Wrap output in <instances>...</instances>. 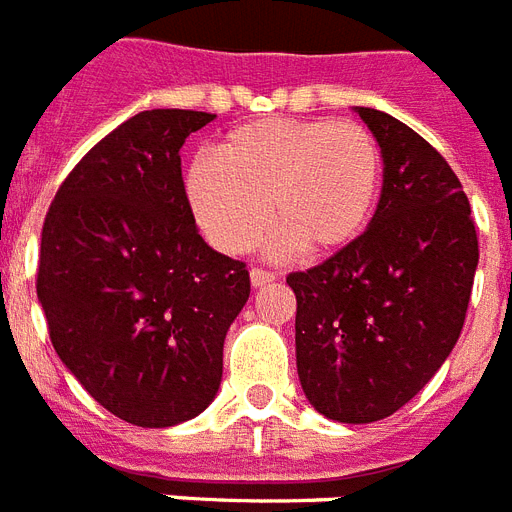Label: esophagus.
I'll return each mask as SVG.
<instances>
[{
    "mask_svg": "<svg viewBox=\"0 0 512 512\" xmlns=\"http://www.w3.org/2000/svg\"><path fill=\"white\" fill-rule=\"evenodd\" d=\"M275 280H277L275 272H269V269H261V267H251V282L256 285V288L269 285V282H275Z\"/></svg>",
    "mask_w": 512,
    "mask_h": 512,
    "instance_id": "obj_1",
    "label": "esophagus"
}]
</instances>
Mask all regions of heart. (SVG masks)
<instances>
[{
  "label": "heart",
  "mask_w": 512,
  "mask_h": 512,
  "mask_svg": "<svg viewBox=\"0 0 512 512\" xmlns=\"http://www.w3.org/2000/svg\"><path fill=\"white\" fill-rule=\"evenodd\" d=\"M187 200L200 230L227 253L248 251L269 227L277 248L322 256L357 240L375 211L380 150L351 121L261 118L232 129L216 158L187 169Z\"/></svg>",
  "instance_id": "1"
}]
</instances>
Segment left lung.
Returning <instances> with one entry per match:
<instances>
[{
	"label": "left lung",
	"instance_id": "1",
	"mask_svg": "<svg viewBox=\"0 0 512 512\" xmlns=\"http://www.w3.org/2000/svg\"><path fill=\"white\" fill-rule=\"evenodd\" d=\"M383 155L367 230L293 272L298 380L338 423L394 415L452 354L478 267L468 195L436 147L383 110L354 108Z\"/></svg>",
	"mask_w": 512,
	"mask_h": 512
}]
</instances>
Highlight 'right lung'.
Returning a JSON list of instances; mask_svg holds the SVG:
<instances>
[{"label": "right lung", "mask_w": 512, "mask_h": 512, "mask_svg": "<svg viewBox=\"0 0 512 512\" xmlns=\"http://www.w3.org/2000/svg\"><path fill=\"white\" fill-rule=\"evenodd\" d=\"M214 113L142 110L65 177L47 211L36 296L57 357L116 418L185 423L214 402L243 261L198 235L179 150Z\"/></svg>", "instance_id": "right-lung-1"}]
</instances>
